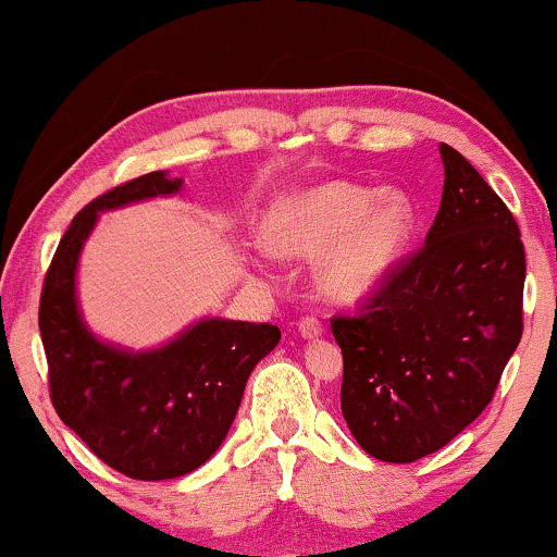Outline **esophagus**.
Listing matches in <instances>:
<instances>
[{"mask_svg": "<svg viewBox=\"0 0 557 557\" xmlns=\"http://www.w3.org/2000/svg\"><path fill=\"white\" fill-rule=\"evenodd\" d=\"M322 332H324V326H322V322H319L317 317H304L301 322H299V334H301L304 339L322 337Z\"/></svg>", "mask_w": 557, "mask_h": 557, "instance_id": "34e87169", "label": "esophagus"}]
</instances>
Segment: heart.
Listing matches in <instances>:
<instances>
[{"instance_id":"1","label":"heart","mask_w":557,"mask_h":557,"mask_svg":"<svg viewBox=\"0 0 557 557\" xmlns=\"http://www.w3.org/2000/svg\"><path fill=\"white\" fill-rule=\"evenodd\" d=\"M413 205L400 189L317 182L271 210L265 250L281 261H317L314 286L339 307L375 296L406 253L413 235Z\"/></svg>"}]
</instances>
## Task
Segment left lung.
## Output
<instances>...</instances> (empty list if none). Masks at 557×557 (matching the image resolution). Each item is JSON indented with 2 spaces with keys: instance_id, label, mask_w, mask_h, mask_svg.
Listing matches in <instances>:
<instances>
[{
  "instance_id": "1",
  "label": "left lung",
  "mask_w": 557,
  "mask_h": 557,
  "mask_svg": "<svg viewBox=\"0 0 557 557\" xmlns=\"http://www.w3.org/2000/svg\"><path fill=\"white\" fill-rule=\"evenodd\" d=\"M444 195L421 253L360 317H337L342 416L391 463L423 459L490 406L522 337L524 248L482 174L441 144Z\"/></svg>"
}]
</instances>
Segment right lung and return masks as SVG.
Returning <instances> with one entry per match:
<instances>
[{"label": "right lung", "mask_w": 557, "mask_h": 557, "mask_svg": "<svg viewBox=\"0 0 557 557\" xmlns=\"http://www.w3.org/2000/svg\"><path fill=\"white\" fill-rule=\"evenodd\" d=\"M185 182L149 172L73 218L45 276L40 334L60 421L103 463L144 482L200 469L223 444L250 372L276 349L273 324L202 317L149 349L109 342L81 311V253L101 212L172 197Z\"/></svg>", "instance_id": "obj_1"}]
</instances>
